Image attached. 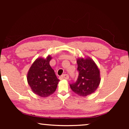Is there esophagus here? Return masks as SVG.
<instances>
[{"label": "esophagus", "instance_id": "34e87169", "mask_svg": "<svg viewBox=\"0 0 129 129\" xmlns=\"http://www.w3.org/2000/svg\"><path fill=\"white\" fill-rule=\"evenodd\" d=\"M60 79H65V80H68L69 79V76L67 75V74H64L62 75L60 77Z\"/></svg>", "mask_w": 129, "mask_h": 129}]
</instances>
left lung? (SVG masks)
Masks as SVG:
<instances>
[{
  "mask_svg": "<svg viewBox=\"0 0 129 129\" xmlns=\"http://www.w3.org/2000/svg\"><path fill=\"white\" fill-rule=\"evenodd\" d=\"M78 78L75 83L70 84L73 91L81 97L91 94L98 88L101 81L100 71L97 64L89 57L77 59Z\"/></svg>",
  "mask_w": 129,
  "mask_h": 129,
  "instance_id": "8db88e82",
  "label": "left lung"
}]
</instances>
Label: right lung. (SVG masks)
<instances>
[{"label": "right lung", "instance_id": "add662e5", "mask_svg": "<svg viewBox=\"0 0 129 129\" xmlns=\"http://www.w3.org/2000/svg\"><path fill=\"white\" fill-rule=\"evenodd\" d=\"M52 57H38L30 66L27 73V82L32 91L41 97H47L56 90L60 80L49 64Z\"/></svg>", "mask_w": 129, "mask_h": 129}]
</instances>
